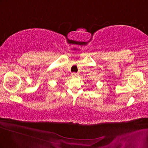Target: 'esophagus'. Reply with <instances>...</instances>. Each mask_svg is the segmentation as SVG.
Returning <instances> with one entry per match:
<instances>
[{
	"label": "esophagus",
	"instance_id": "34e87169",
	"mask_svg": "<svg viewBox=\"0 0 148 148\" xmlns=\"http://www.w3.org/2000/svg\"><path fill=\"white\" fill-rule=\"evenodd\" d=\"M78 75H79V73H72L73 77H77Z\"/></svg>",
	"mask_w": 148,
	"mask_h": 148
}]
</instances>
